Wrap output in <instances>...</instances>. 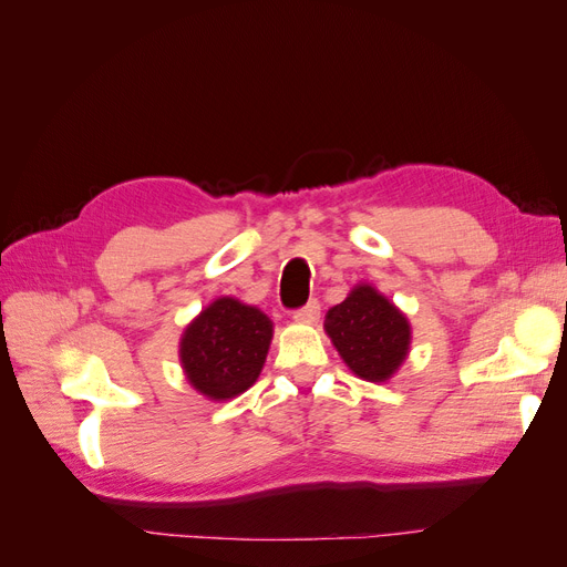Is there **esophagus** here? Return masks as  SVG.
Segmentation results:
<instances>
[{"label": "esophagus", "mask_w": 567, "mask_h": 567, "mask_svg": "<svg viewBox=\"0 0 567 567\" xmlns=\"http://www.w3.org/2000/svg\"><path fill=\"white\" fill-rule=\"evenodd\" d=\"M319 310H321L319 300H310L305 307H300V310L293 312V319L302 321V323H315L319 319Z\"/></svg>", "instance_id": "obj_1"}]
</instances>
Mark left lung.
I'll return each mask as SVG.
<instances>
[{"label":"left lung","mask_w":567,"mask_h":567,"mask_svg":"<svg viewBox=\"0 0 567 567\" xmlns=\"http://www.w3.org/2000/svg\"><path fill=\"white\" fill-rule=\"evenodd\" d=\"M323 329L359 379L385 383L402 367L411 346L406 317L369 284H359L326 315Z\"/></svg>","instance_id":"left-lung-1"}]
</instances>
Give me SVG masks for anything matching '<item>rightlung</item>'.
Masks as SVG:
<instances>
[{"mask_svg": "<svg viewBox=\"0 0 567 567\" xmlns=\"http://www.w3.org/2000/svg\"><path fill=\"white\" fill-rule=\"evenodd\" d=\"M271 319L236 298H217L186 326L179 362L186 381L215 402L246 392L269 352Z\"/></svg>", "mask_w": 567, "mask_h": 567, "instance_id": "right-lung-1", "label": "right lung"}]
</instances>
